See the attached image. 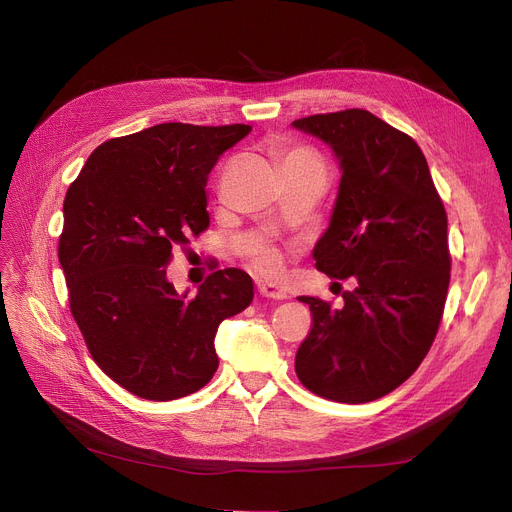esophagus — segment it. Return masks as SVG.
Instances as JSON below:
<instances>
[{"mask_svg":"<svg viewBox=\"0 0 512 512\" xmlns=\"http://www.w3.org/2000/svg\"><path fill=\"white\" fill-rule=\"evenodd\" d=\"M259 294H261V297H265V299H276V301L288 299L286 288H282V286H278V284H272V282L259 284Z\"/></svg>","mask_w":512,"mask_h":512,"instance_id":"1","label":"esophagus"}]
</instances>
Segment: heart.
Returning <instances> with one entry per match:
<instances>
[{
    "instance_id": "obj_1",
    "label": "heart",
    "mask_w": 512,
    "mask_h": 512,
    "mask_svg": "<svg viewBox=\"0 0 512 512\" xmlns=\"http://www.w3.org/2000/svg\"><path fill=\"white\" fill-rule=\"evenodd\" d=\"M286 166H303V168H317V170H324V164H321V159L305 147H297V149H290L284 153L282 157V168ZM280 263L282 257L276 249L272 247H261L255 253V265L257 270L265 272V274H276L280 270Z\"/></svg>"
}]
</instances>
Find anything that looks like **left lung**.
I'll return each instance as SVG.
<instances>
[{
    "instance_id": "left-lung-1",
    "label": "left lung",
    "mask_w": 512,
    "mask_h": 512,
    "mask_svg": "<svg viewBox=\"0 0 512 512\" xmlns=\"http://www.w3.org/2000/svg\"><path fill=\"white\" fill-rule=\"evenodd\" d=\"M326 143L342 172L330 226L313 247L319 272L353 278L340 309L299 297L313 328L294 369L313 394L369 402L407 382L432 346L450 282L448 220L425 155L365 110L294 120Z\"/></svg>"
}]
</instances>
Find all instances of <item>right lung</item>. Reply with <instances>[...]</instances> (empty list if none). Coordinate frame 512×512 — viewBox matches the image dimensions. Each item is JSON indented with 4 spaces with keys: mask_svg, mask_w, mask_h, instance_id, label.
Listing matches in <instances>:
<instances>
[{
    "mask_svg": "<svg viewBox=\"0 0 512 512\" xmlns=\"http://www.w3.org/2000/svg\"><path fill=\"white\" fill-rule=\"evenodd\" d=\"M247 124L168 122L99 145L64 199L60 265L70 311L103 373L147 400L201 390L218 369L215 332L253 301L247 272H213L178 294L172 249L209 226L207 176Z\"/></svg>",
    "mask_w": 512,
    "mask_h": 512,
    "instance_id": "right-lung-1",
    "label": "right lung"
}]
</instances>
